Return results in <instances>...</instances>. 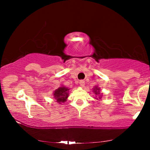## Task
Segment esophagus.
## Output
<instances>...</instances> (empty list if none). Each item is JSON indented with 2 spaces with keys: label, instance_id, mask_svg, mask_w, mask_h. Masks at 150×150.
Listing matches in <instances>:
<instances>
[{
  "label": "esophagus",
  "instance_id": "obj_1",
  "mask_svg": "<svg viewBox=\"0 0 150 150\" xmlns=\"http://www.w3.org/2000/svg\"><path fill=\"white\" fill-rule=\"evenodd\" d=\"M79 85H80V86L81 87H83L85 86V81H83V80H81V81H80V82H79Z\"/></svg>",
  "mask_w": 150,
  "mask_h": 150
}]
</instances>
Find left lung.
Returning a JSON list of instances; mask_svg holds the SVG:
<instances>
[{
    "mask_svg": "<svg viewBox=\"0 0 150 150\" xmlns=\"http://www.w3.org/2000/svg\"><path fill=\"white\" fill-rule=\"evenodd\" d=\"M93 93L95 94L96 96H98L97 99H101L103 96V93H100V88L98 87V86H95V87L93 88Z\"/></svg>",
    "mask_w": 150,
    "mask_h": 150,
    "instance_id": "1",
    "label": "left lung"
}]
</instances>
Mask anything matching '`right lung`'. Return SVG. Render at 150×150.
Here are the masks:
<instances>
[{"instance_id":"obj_1","label":"right lung","mask_w":150,"mask_h":150,"mask_svg":"<svg viewBox=\"0 0 150 150\" xmlns=\"http://www.w3.org/2000/svg\"><path fill=\"white\" fill-rule=\"evenodd\" d=\"M69 89L70 88L65 87L64 85H62L57 89L54 91L53 96L58 104L64 103L67 101L68 96L69 95Z\"/></svg>"}]
</instances>
